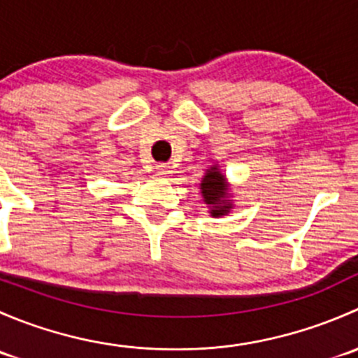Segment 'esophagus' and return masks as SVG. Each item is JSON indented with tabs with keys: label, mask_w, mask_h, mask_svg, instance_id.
I'll return each mask as SVG.
<instances>
[{
	"label": "esophagus",
	"mask_w": 358,
	"mask_h": 358,
	"mask_svg": "<svg viewBox=\"0 0 358 358\" xmlns=\"http://www.w3.org/2000/svg\"><path fill=\"white\" fill-rule=\"evenodd\" d=\"M156 173L159 176H169V175H171V166H169V164H157L156 166Z\"/></svg>",
	"instance_id": "34e87169"
}]
</instances>
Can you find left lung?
<instances>
[{
    "label": "left lung",
    "mask_w": 358,
    "mask_h": 358,
    "mask_svg": "<svg viewBox=\"0 0 358 358\" xmlns=\"http://www.w3.org/2000/svg\"><path fill=\"white\" fill-rule=\"evenodd\" d=\"M199 189L202 201L208 206V213L213 218L227 216L234 209L230 183L218 164H213L211 168L206 169L199 183Z\"/></svg>",
    "instance_id": "8db88e82"
}]
</instances>
